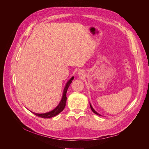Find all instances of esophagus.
<instances>
[{
    "label": "esophagus",
    "mask_w": 149,
    "mask_h": 149,
    "mask_svg": "<svg viewBox=\"0 0 149 149\" xmlns=\"http://www.w3.org/2000/svg\"><path fill=\"white\" fill-rule=\"evenodd\" d=\"M78 75H82V72H81V71L78 72Z\"/></svg>",
    "instance_id": "obj_1"
}]
</instances>
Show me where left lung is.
I'll return each mask as SVG.
<instances>
[{"instance_id": "8db88e82", "label": "left lung", "mask_w": 149, "mask_h": 149, "mask_svg": "<svg viewBox=\"0 0 149 149\" xmlns=\"http://www.w3.org/2000/svg\"><path fill=\"white\" fill-rule=\"evenodd\" d=\"M90 107H91V110H92V111L95 113V114H97V115H98V116H101L100 114H99L98 113H97L95 110H94V109H93V108L92 107V105L91 104V103H90Z\"/></svg>"}]
</instances>
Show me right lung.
Wrapping results in <instances>:
<instances>
[{"instance_id":"obj_1","label":"right lung","mask_w":149,"mask_h":149,"mask_svg":"<svg viewBox=\"0 0 149 149\" xmlns=\"http://www.w3.org/2000/svg\"><path fill=\"white\" fill-rule=\"evenodd\" d=\"M74 76L72 77L71 78L69 79V80L68 81V82L66 83V84L64 87V89H63V95H62L61 101H60V102H59L58 105L54 109H53V110L49 111V112H47V113H42V114H39V113H33L31 111L32 113H33L35 115L38 116V117H42V118H48L54 117V116H57V114H58L61 112H62L63 110V109L65 108V105H66V100H67L66 92L68 91V88L69 86H70L72 80H74Z\"/></svg>"}]
</instances>
